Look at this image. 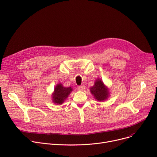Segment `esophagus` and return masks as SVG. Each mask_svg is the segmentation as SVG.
<instances>
[{
    "label": "esophagus",
    "mask_w": 157,
    "mask_h": 157,
    "mask_svg": "<svg viewBox=\"0 0 157 157\" xmlns=\"http://www.w3.org/2000/svg\"><path fill=\"white\" fill-rule=\"evenodd\" d=\"M78 88L79 90H80V91H83V90L85 89V86L83 85H81V86H79L78 87Z\"/></svg>",
    "instance_id": "1"
}]
</instances>
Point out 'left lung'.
I'll return each mask as SVG.
<instances>
[{
  "instance_id": "left-lung-1",
  "label": "left lung",
  "mask_w": 157,
  "mask_h": 157,
  "mask_svg": "<svg viewBox=\"0 0 157 157\" xmlns=\"http://www.w3.org/2000/svg\"><path fill=\"white\" fill-rule=\"evenodd\" d=\"M90 91L95 99L99 102L108 99L109 96V88L100 78H97L95 81L94 85L90 88Z\"/></svg>"
}]
</instances>
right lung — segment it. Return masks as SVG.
I'll return each mask as SVG.
<instances>
[{
  "label": "right lung",
  "instance_id": "obj_1",
  "mask_svg": "<svg viewBox=\"0 0 157 157\" xmlns=\"http://www.w3.org/2000/svg\"><path fill=\"white\" fill-rule=\"evenodd\" d=\"M73 89L71 87H64L61 83H58L52 93V100L53 102L57 105H61L67 99Z\"/></svg>",
  "mask_w": 157,
  "mask_h": 157
}]
</instances>
